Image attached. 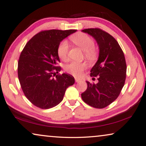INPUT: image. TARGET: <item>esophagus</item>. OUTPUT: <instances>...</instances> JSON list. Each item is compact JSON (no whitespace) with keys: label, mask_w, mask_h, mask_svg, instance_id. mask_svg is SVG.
<instances>
[{"label":"esophagus","mask_w":146,"mask_h":146,"mask_svg":"<svg viewBox=\"0 0 146 146\" xmlns=\"http://www.w3.org/2000/svg\"><path fill=\"white\" fill-rule=\"evenodd\" d=\"M75 81H76V82H81V80L79 79V78H75Z\"/></svg>","instance_id":"1"}]
</instances>
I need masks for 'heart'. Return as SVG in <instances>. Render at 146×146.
<instances>
[{
    "instance_id": "heart-1",
    "label": "heart",
    "mask_w": 146,
    "mask_h": 146,
    "mask_svg": "<svg viewBox=\"0 0 146 146\" xmlns=\"http://www.w3.org/2000/svg\"><path fill=\"white\" fill-rule=\"evenodd\" d=\"M72 40L80 46L83 51L86 52L87 56H92L94 53L95 43L90 36L84 33H79L72 37ZM68 42L64 40L60 42L57 47V55L60 59L65 60L68 57ZM87 68V64L84 62L73 61L66 64L65 70L67 72L74 76H80Z\"/></svg>"
}]
</instances>
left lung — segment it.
<instances>
[{"label": "left lung", "instance_id": "1", "mask_svg": "<svg viewBox=\"0 0 146 146\" xmlns=\"http://www.w3.org/2000/svg\"><path fill=\"white\" fill-rule=\"evenodd\" d=\"M82 31L93 36L99 48L98 60L91 70V76H97L98 82H86L87 88L82 98L89 106L104 108L118 97L124 86L127 72L124 53L117 40L101 29Z\"/></svg>", "mask_w": 146, "mask_h": 146}]
</instances>
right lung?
Here are the masks:
<instances>
[{"label":"right lung","instance_id":"obj_1","mask_svg":"<svg viewBox=\"0 0 146 146\" xmlns=\"http://www.w3.org/2000/svg\"><path fill=\"white\" fill-rule=\"evenodd\" d=\"M76 30L41 31L27 43L20 55L17 73L25 95L35 106L49 109L63 99L69 86L74 84V78L63 73L57 66L60 62L57 47L62 40ZM56 78H54V76Z\"/></svg>","mask_w":146,"mask_h":146}]
</instances>
